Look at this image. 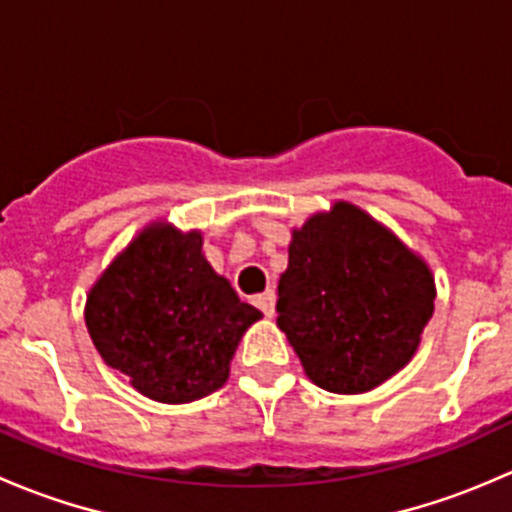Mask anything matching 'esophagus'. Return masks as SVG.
I'll return each mask as SVG.
<instances>
[{
    "instance_id": "obj_1",
    "label": "esophagus",
    "mask_w": 512,
    "mask_h": 512,
    "mask_svg": "<svg viewBox=\"0 0 512 512\" xmlns=\"http://www.w3.org/2000/svg\"><path fill=\"white\" fill-rule=\"evenodd\" d=\"M255 304L262 309L265 317H272V314H275V289H265L262 294H257Z\"/></svg>"
}]
</instances>
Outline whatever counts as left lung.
I'll return each mask as SVG.
<instances>
[{
  "label": "left lung",
  "mask_w": 512,
  "mask_h": 512,
  "mask_svg": "<svg viewBox=\"0 0 512 512\" xmlns=\"http://www.w3.org/2000/svg\"><path fill=\"white\" fill-rule=\"evenodd\" d=\"M428 267L349 203L294 230L277 324L309 379L361 394L409 364L433 314Z\"/></svg>",
  "instance_id": "obj_1"
}]
</instances>
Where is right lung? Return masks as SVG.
I'll return each instance as SVG.
<instances>
[{"mask_svg": "<svg viewBox=\"0 0 512 512\" xmlns=\"http://www.w3.org/2000/svg\"><path fill=\"white\" fill-rule=\"evenodd\" d=\"M260 317L215 275L198 232L165 225L131 242L86 302V327L103 361L163 404L220 389L237 342Z\"/></svg>", "mask_w": 512, "mask_h": 512, "instance_id": "add662e5", "label": "right lung"}]
</instances>
